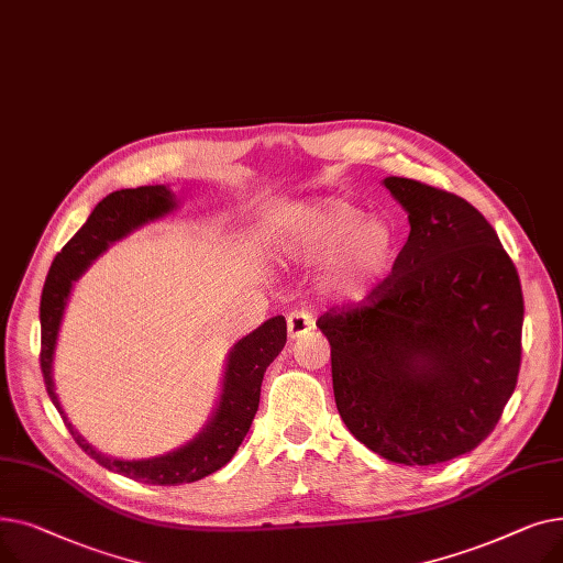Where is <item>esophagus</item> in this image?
I'll list each match as a JSON object with an SVG mask.
<instances>
[{
	"mask_svg": "<svg viewBox=\"0 0 563 563\" xmlns=\"http://www.w3.org/2000/svg\"><path fill=\"white\" fill-rule=\"evenodd\" d=\"M314 327V319L308 310H294L287 314V335L289 340H299Z\"/></svg>",
	"mask_w": 563,
	"mask_h": 563,
	"instance_id": "obj_1",
	"label": "esophagus"
}]
</instances>
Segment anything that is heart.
Masks as SVG:
<instances>
[{
    "label": "heart",
    "mask_w": 563,
    "mask_h": 563,
    "mask_svg": "<svg viewBox=\"0 0 563 563\" xmlns=\"http://www.w3.org/2000/svg\"><path fill=\"white\" fill-rule=\"evenodd\" d=\"M283 251L308 266L327 262V285L351 303L367 301L386 283L399 255V234L380 217L344 200H323L294 217L280 236Z\"/></svg>",
    "instance_id": "1"
}]
</instances>
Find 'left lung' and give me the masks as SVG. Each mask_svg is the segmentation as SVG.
<instances>
[{"instance_id": "obj_1", "label": "left lung", "mask_w": 563, "mask_h": 563, "mask_svg": "<svg viewBox=\"0 0 563 563\" xmlns=\"http://www.w3.org/2000/svg\"><path fill=\"white\" fill-rule=\"evenodd\" d=\"M410 223L367 303L319 317L346 429L378 456L435 465L495 429L520 372L522 289L493 225L467 200L383 180Z\"/></svg>"}]
</instances>
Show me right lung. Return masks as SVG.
<instances>
[{
	"label": "right lung",
	"instance_id": "add662e5",
	"mask_svg": "<svg viewBox=\"0 0 563 563\" xmlns=\"http://www.w3.org/2000/svg\"><path fill=\"white\" fill-rule=\"evenodd\" d=\"M175 210V194L166 185L121 189L109 194L104 200L96 205L91 217H88V221L77 230L73 240L62 249V253L54 257L41 297V369L47 395L56 410L62 412V418L68 431L73 433L75 442L102 467L118 472V475H125L130 479L155 486H177L198 482L221 470L234 456L257 412L264 372L274 363V358L287 342V323L283 314L266 319L262 327H257L253 333L236 342L228 353L225 372L221 380V395L212 418L207 420V424L194 440L185 442L183 448H177L173 452L139 461L113 459L98 452L91 442L73 427L54 390L52 367L56 338L58 329H62V319L70 299L73 283L111 244L121 242L130 232L143 228L145 223L159 221Z\"/></svg>",
	"mask_w": 563,
	"mask_h": 563
}]
</instances>
